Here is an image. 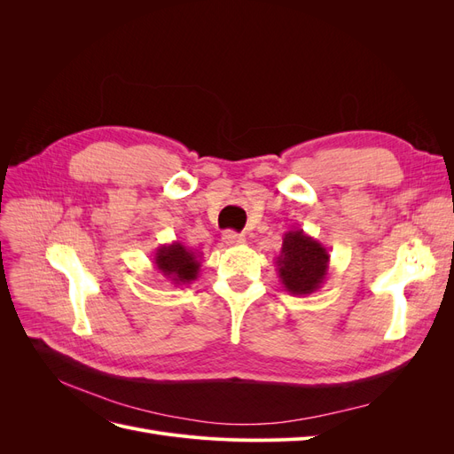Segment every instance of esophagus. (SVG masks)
Segmentation results:
<instances>
[{
    "label": "esophagus",
    "instance_id": "1",
    "mask_svg": "<svg viewBox=\"0 0 454 454\" xmlns=\"http://www.w3.org/2000/svg\"><path fill=\"white\" fill-rule=\"evenodd\" d=\"M223 242L227 246H239V244H244L246 242V235L244 232H235V231H225L223 232Z\"/></svg>",
    "mask_w": 454,
    "mask_h": 454
}]
</instances>
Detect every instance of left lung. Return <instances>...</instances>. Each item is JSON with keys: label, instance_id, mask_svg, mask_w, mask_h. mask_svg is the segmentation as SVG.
Wrapping results in <instances>:
<instances>
[{"label": "left lung", "instance_id": "1", "mask_svg": "<svg viewBox=\"0 0 454 454\" xmlns=\"http://www.w3.org/2000/svg\"><path fill=\"white\" fill-rule=\"evenodd\" d=\"M277 270L287 294L310 295L318 292L325 282L329 252L322 242L309 237L303 229H292L282 239Z\"/></svg>", "mask_w": 454, "mask_h": 454}]
</instances>
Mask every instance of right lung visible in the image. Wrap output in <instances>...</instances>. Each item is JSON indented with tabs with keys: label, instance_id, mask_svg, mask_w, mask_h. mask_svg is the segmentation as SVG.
<instances>
[{
	"label": "right lung",
	"instance_id": "right-lung-1",
	"mask_svg": "<svg viewBox=\"0 0 454 454\" xmlns=\"http://www.w3.org/2000/svg\"><path fill=\"white\" fill-rule=\"evenodd\" d=\"M200 257V252L187 248L182 242H172L159 246L153 255V263L162 277L170 280V284L189 286L199 277Z\"/></svg>",
	"mask_w": 454,
	"mask_h": 454
}]
</instances>
